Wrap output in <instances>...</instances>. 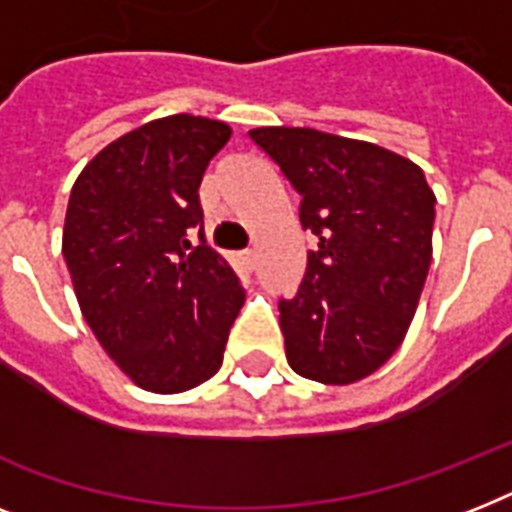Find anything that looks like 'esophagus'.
Returning <instances> with one entry per match:
<instances>
[{"label":"esophagus","mask_w":512,"mask_h":512,"mask_svg":"<svg viewBox=\"0 0 512 512\" xmlns=\"http://www.w3.org/2000/svg\"><path fill=\"white\" fill-rule=\"evenodd\" d=\"M239 260L244 265H247V268H255V263H257V252L255 249H244V252H239Z\"/></svg>","instance_id":"34e87169"}]
</instances>
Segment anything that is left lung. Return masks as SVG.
<instances>
[{"instance_id":"left-lung-1","label":"left lung","mask_w":512,"mask_h":512,"mask_svg":"<svg viewBox=\"0 0 512 512\" xmlns=\"http://www.w3.org/2000/svg\"><path fill=\"white\" fill-rule=\"evenodd\" d=\"M249 138L300 193V223L319 239L297 295L279 300L289 366L327 385L361 380L398 350L428 279L436 196L425 172L308 127Z\"/></svg>"}]
</instances>
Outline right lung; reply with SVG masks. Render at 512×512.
<instances>
[{
  "instance_id": "right-lung-1",
  "label": "right lung",
  "mask_w": 512,
  "mask_h": 512,
  "mask_svg": "<svg viewBox=\"0 0 512 512\" xmlns=\"http://www.w3.org/2000/svg\"><path fill=\"white\" fill-rule=\"evenodd\" d=\"M228 138L215 119L164 116L103 148L71 188L63 257L76 300L143 390L209 380L244 305L239 276L204 241L199 204L204 170Z\"/></svg>"
}]
</instances>
